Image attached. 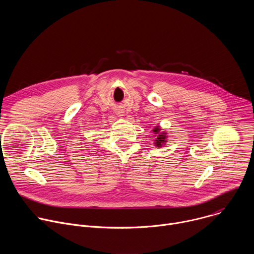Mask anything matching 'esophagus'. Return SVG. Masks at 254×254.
Returning <instances> with one entry per match:
<instances>
[{"instance_id": "esophagus-1", "label": "esophagus", "mask_w": 254, "mask_h": 254, "mask_svg": "<svg viewBox=\"0 0 254 254\" xmlns=\"http://www.w3.org/2000/svg\"><path fill=\"white\" fill-rule=\"evenodd\" d=\"M117 114H118L120 117H122V116H123V114H124V112H122V111H119Z\"/></svg>"}]
</instances>
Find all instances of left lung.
Returning <instances> with one entry per match:
<instances>
[{"label":"left lung","mask_w":254,"mask_h":254,"mask_svg":"<svg viewBox=\"0 0 254 254\" xmlns=\"http://www.w3.org/2000/svg\"><path fill=\"white\" fill-rule=\"evenodd\" d=\"M160 130H161V128H159L158 127H156L154 129H153V131L155 132V134H158L157 136L158 137H156V139H155V146L156 147H158V148H161L163 144L167 141V133L165 132V131H163V132H160Z\"/></svg>","instance_id":"8db88e82"}]
</instances>
